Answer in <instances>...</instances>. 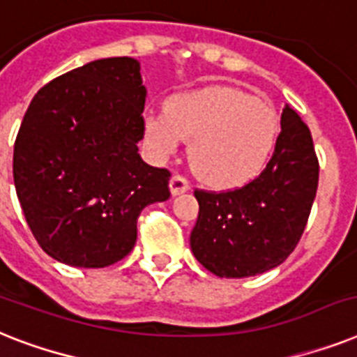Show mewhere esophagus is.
Returning <instances> with one entry per match:
<instances>
[{"instance_id":"34e87169","label":"esophagus","mask_w":357,"mask_h":357,"mask_svg":"<svg viewBox=\"0 0 357 357\" xmlns=\"http://www.w3.org/2000/svg\"><path fill=\"white\" fill-rule=\"evenodd\" d=\"M188 188H190V185L181 176H172L170 178V192H172V196H179V194L187 192Z\"/></svg>"}]
</instances>
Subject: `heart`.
<instances>
[{
  "instance_id": "heart-1",
  "label": "heart",
  "mask_w": 357,
  "mask_h": 357,
  "mask_svg": "<svg viewBox=\"0 0 357 357\" xmlns=\"http://www.w3.org/2000/svg\"><path fill=\"white\" fill-rule=\"evenodd\" d=\"M280 133L273 106L234 88L176 95L167 112L144 117V137L155 158H169L188 141V161L214 187H236L268 163Z\"/></svg>"
}]
</instances>
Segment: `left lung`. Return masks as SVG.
I'll use <instances>...</instances> for the list:
<instances>
[{"label":"left lung","instance_id":"1","mask_svg":"<svg viewBox=\"0 0 357 357\" xmlns=\"http://www.w3.org/2000/svg\"><path fill=\"white\" fill-rule=\"evenodd\" d=\"M319 183V161L308 126L286 104L275 152L248 185L225 192L194 190L198 222L190 249L224 279H244L277 268L297 248Z\"/></svg>","mask_w":357,"mask_h":357}]
</instances>
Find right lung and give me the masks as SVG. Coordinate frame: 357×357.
Returning a JSON list of instances; mask_svg holds the SVG:
<instances>
[{
	"instance_id": "1",
	"label": "right lung",
	"mask_w": 357,
	"mask_h": 357,
	"mask_svg": "<svg viewBox=\"0 0 357 357\" xmlns=\"http://www.w3.org/2000/svg\"><path fill=\"white\" fill-rule=\"evenodd\" d=\"M146 88L135 58H100L45 84L14 143V187L40 248L106 268L137 240L146 205L170 198L167 169L139 155Z\"/></svg>"
}]
</instances>
